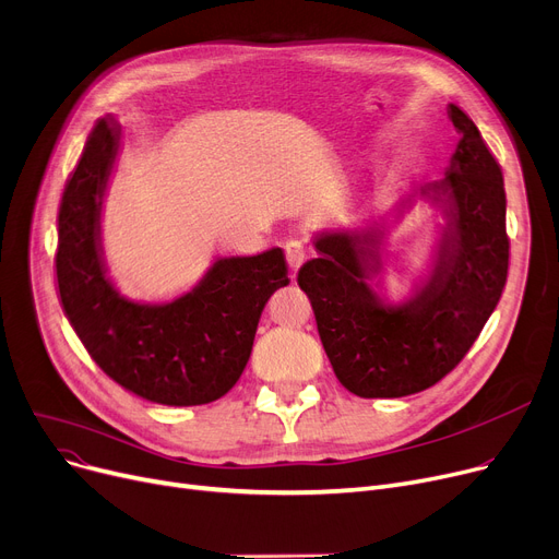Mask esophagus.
I'll list each match as a JSON object with an SVG mask.
<instances>
[{"mask_svg":"<svg viewBox=\"0 0 559 559\" xmlns=\"http://www.w3.org/2000/svg\"><path fill=\"white\" fill-rule=\"evenodd\" d=\"M284 252H286V261L290 265V271H298L302 261L307 259V246L302 241H298V238H290V241H286Z\"/></svg>","mask_w":559,"mask_h":559,"instance_id":"esophagus-1","label":"esophagus"}]
</instances>
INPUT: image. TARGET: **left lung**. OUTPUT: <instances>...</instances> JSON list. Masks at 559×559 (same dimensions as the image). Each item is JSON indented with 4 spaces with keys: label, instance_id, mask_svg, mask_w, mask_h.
Instances as JSON below:
<instances>
[{
    "label": "left lung",
    "instance_id": "1",
    "mask_svg": "<svg viewBox=\"0 0 559 559\" xmlns=\"http://www.w3.org/2000/svg\"><path fill=\"white\" fill-rule=\"evenodd\" d=\"M448 118L462 139L445 177L391 209L397 221L425 200L445 218L412 296L389 305L373 288L389 223L316 234L318 257L298 273L334 376L359 397H403L437 384L480 336L508 280L500 166L460 106L448 104Z\"/></svg>",
    "mask_w": 559,
    "mask_h": 559
}]
</instances>
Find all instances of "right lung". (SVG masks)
<instances>
[{"label": "right lung", "mask_w": 559, "mask_h": 559, "mask_svg": "<svg viewBox=\"0 0 559 559\" xmlns=\"http://www.w3.org/2000/svg\"><path fill=\"white\" fill-rule=\"evenodd\" d=\"M120 141L118 120L102 118L66 183L57 250L66 316L93 361L122 389L170 407L214 403L241 378L261 311L288 284L284 252L221 257L170 302L122 296L102 246V206Z\"/></svg>", "instance_id": "add662e5"}]
</instances>
